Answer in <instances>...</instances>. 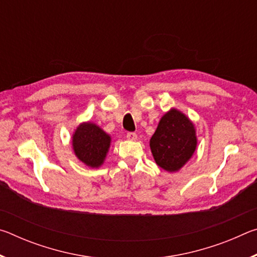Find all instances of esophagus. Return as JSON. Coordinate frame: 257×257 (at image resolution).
Wrapping results in <instances>:
<instances>
[{
  "mask_svg": "<svg viewBox=\"0 0 257 257\" xmlns=\"http://www.w3.org/2000/svg\"><path fill=\"white\" fill-rule=\"evenodd\" d=\"M125 137H127L129 141H136L137 135L135 134V133H127V135H125Z\"/></svg>",
  "mask_w": 257,
  "mask_h": 257,
  "instance_id": "1",
  "label": "esophagus"
}]
</instances>
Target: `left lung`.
I'll return each mask as SVG.
<instances>
[{"label": "left lung", "mask_w": 257, "mask_h": 257, "mask_svg": "<svg viewBox=\"0 0 257 257\" xmlns=\"http://www.w3.org/2000/svg\"><path fill=\"white\" fill-rule=\"evenodd\" d=\"M150 146L160 168L169 172L178 171L196 150L197 138L193 122L184 113L171 108L161 118Z\"/></svg>", "instance_id": "left-lung-1"}]
</instances>
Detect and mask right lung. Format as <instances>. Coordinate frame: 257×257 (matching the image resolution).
I'll list each match as a JSON object with an SVG mask.
<instances>
[{
    "label": "right lung",
    "mask_w": 257,
    "mask_h": 257,
    "mask_svg": "<svg viewBox=\"0 0 257 257\" xmlns=\"http://www.w3.org/2000/svg\"><path fill=\"white\" fill-rule=\"evenodd\" d=\"M110 143L111 137L92 122L81 123L72 136L76 156L90 168H98L103 164Z\"/></svg>",
    "instance_id": "obj_1"
}]
</instances>
